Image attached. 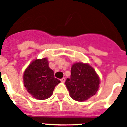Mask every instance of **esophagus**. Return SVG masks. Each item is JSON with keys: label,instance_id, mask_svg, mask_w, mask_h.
<instances>
[{"label": "esophagus", "instance_id": "1", "mask_svg": "<svg viewBox=\"0 0 127 127\" xmlns=\"http://www.w3.org/2000/svg\"><path fill=\"white\" fill-rule=\"evenodd\" d=\"M60 80H61V82H62V83H65V78H62Z\"/></svg>", "mask_w": 127, "mask_h": 127}]
</instances>
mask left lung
<instances>
[{"label":"left lung","instance_id":"8db88e82","mask_svg":"<svg viewBox=\"0 0 127 127\" xmlns=\"http://www.w3.org/2000/svg\"><path fill=\"white\" fill-rule=\"evenodd\" d=\"M99 83L100 79L93 67L88 64L78 62L72 65L70 78H67L65 84L73 99L83 101L97 93Z\"/></svg>","mask_w":127,"mask_h":127}]
</instances>
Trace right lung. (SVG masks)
Masks as SVG:
<instances>
[{
    "label": "right lung",
    "instance_id": "1",
    "mask_svg": "<svg viewBox=\"0 0 127 127\" xmlns=\"http://www.w3.org/2000/svg\"><path fill=\"white\" fill-rule=\"evenodd\" d=\"M23 79L28 92L39 100L50 97L55 87L60 83L49 67L47 58L37 59L30 63L24 73Z\"/></svg>",
    "mask_w": 127,
    "mask_h": 127
}]
</instances>
